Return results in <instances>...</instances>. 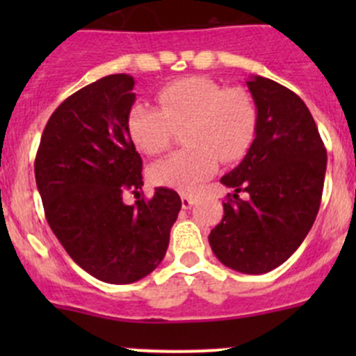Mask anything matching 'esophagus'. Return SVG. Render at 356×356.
Here are the masks:
<instances>
[{
	"label": "esophagus",
	"mask_w": 356,
	"mask_h": 356,
	"mask_svg": "<svg viewBox=\"0 0 356 356\" xmlns=\"http://www.w3.org/2000/svg\"><path fill=\"white\" fill-rule=\"evenodd\" d=\"M181 201H182V208H191L193 204L196 203V196H193V195H181Z\"/></svg>",
	"instance_id": "esophagus-1"
}]
</instances>
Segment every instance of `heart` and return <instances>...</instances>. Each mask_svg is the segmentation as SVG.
I'll use <instances>...</instances> for the list:
<instances>
[{
  "label": "heart",
  "mask_w": 356,
  "mask_h": 356,
  "mask_svg": "<svg viewBox=\"0 0 356 356\" xmlns=\"http://www.w3.org/2000/svg\"><path fill=\"white\" fill-rule=\"evenodd\" d=\"M160 110L136 103L129 111L132 143L146 155L170 146L174 127H184L186 149L161 158L149 168L156 186L193 193L215 174L218 158L241 160L257 132V108L246 92L225 89L207 77H184L163 86L156 95Z\"/></svg>",
  "instance_id": "1"
}]
</instances>
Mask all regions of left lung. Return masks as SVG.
I'll list each match as a JSON object with an SVG mask.
<instances>
[{"instance_id":"obj_1","label":"left lung","mask_w":356,"mask_h":356,"mask_svg":"<svg viewBox=\"0 0 356 356\" xmlns=\"http://www.w3.org/2000/svg\"><path fill=\"white\" fill-rule=\"evenodd\" d=\"M257 132L241 163L220 182L231 188L208 241L232 270L265 274L300 248L321 207L327 152L303 99L270 79L246 81Z\"/></svg>"}]
</instances>
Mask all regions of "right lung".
<instances>
[{"label": "right lung", "mask_w": 356, "mask_h": 356, "mask_svg": "<svg viewBox=\"0 0 356 356\" xmlns=\"http://www.w3.org/2000/svg\"><path fill=\"white\" fill-rule=\"evenodd\" d=\"M134 77L113 74L79 89L49 117L34 172L46 220L72 260L108 284H131L163 260L181 198L143 189V160L129 136Z\"/></svg>", "instance_id": "add662e5"}]
</instances>
